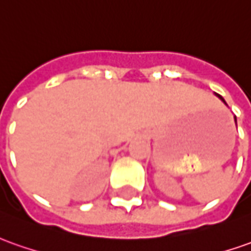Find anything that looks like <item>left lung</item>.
I'll return each mask as SVG.
<instances>
[{
  "instance_id": "1",
  "label": "left lung",
  "mask_w": 251,
  "mask_h": 251,
  "mask_svg": "<svg viewBox=\"0 0 251 251\" xmlns=\"http://www.w3.org/2000/svg\"><path fill=\"white\" fill-rule=\"evenodd\" d=\"M216 97H217V98H219V100H220L221 102L224 103V105H227V102H226V101H224V98H223V97L219 96V94H216ZM234 119H235V124H236V117H234Z\"/></svg>"
}]
</instances>
